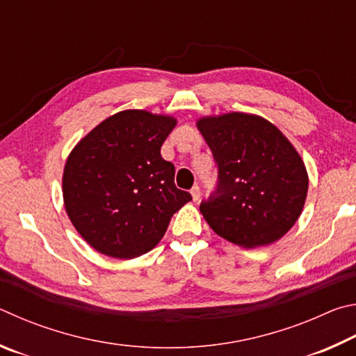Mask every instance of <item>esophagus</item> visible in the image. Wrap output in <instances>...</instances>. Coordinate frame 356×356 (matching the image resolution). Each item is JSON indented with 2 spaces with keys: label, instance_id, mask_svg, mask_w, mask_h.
I'll return each instance as SVG.
<instances>
[{
  "label": "esophagus",
  "instance_id": "esophagus-1",
  "mask_svg": "<svg viewBox=\"0 0 356 356\" xmlns=\"http://www.w3.org/2000/svg\"><path fill=\"white\" fill-rule=\"evenodd\" d=\"M191 195H192V200L194 202H197L198 198H200V195H202V192H200V188H198V186H194V188L191 189Z\"/></svg>",
  "mask_w": 356,
  "mask_h": 356
}]
</instances>
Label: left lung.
<instances>
[{
  "instance_id": "1",
  "label": "left lung",
  "mask_w": 356,
  "mask_h": 356,
  "mask_svg": "<svg viewBox=\"0 0 356 356\" xmlns=\"http://www.w3.org/2000/svg\"><path fill=\"white\" fill-rule=\"evenodd\" d=\"M219 172L217 188L200 213L220 238L254 248L289 232L308 194L303 161L282 131L244 112L197 122Z\"/></svg>"
}]
</instances>
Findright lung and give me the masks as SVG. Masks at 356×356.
Returning <instances> with one entry per match:
<instances>
[{
	"label": "right lung",
	"mask_w": 356,
	"mask_h": 356,
	"mask_svg": "<svg viewBox=\"0 0 356 356\" xmlns=\"http://www.w3.org/2000/svg\"><path fill=\"white\" fill-rule=\"evenodd\" d=\"M177 118L117 112L68 154L62 195L76 232L106 257L131 259L152 250L172 216L192 200L175 186V165L161 147Z\"/></svg>",
	"instance_id": "right-lung-1"
}]
</instances>
